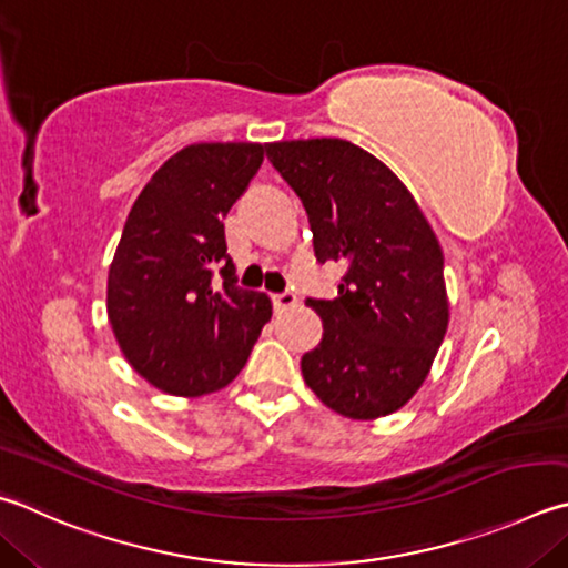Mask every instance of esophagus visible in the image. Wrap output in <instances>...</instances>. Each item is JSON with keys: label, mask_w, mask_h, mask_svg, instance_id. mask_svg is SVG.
<instances>
[{"label": "esophagus", "mask_w": 568, "mask_h": 568, "mask_svg": "<svg viewBox=\"0 0 568 568\" xmlns=\"http://www.w3.org/2000/svg\"><path fill=\"white\" fill-rule=\"evenodd\" d=\"M297 305V297L295 293H275L273 295V307L275 311H287V307H295Z\"/></svg>", "instance_id": "esophagus-1"}]
</instances>
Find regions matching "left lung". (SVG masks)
<instances>
[{
    "label": "left lung",
    "instance_id": "1",
    "mask_svg": "<svg viewBox=\"0 0 568 568\" xmlns=\"http://www.w3.org/2000/svg\"><path fill=\"white\" fill-rule=\"evenodd\" d=\"M301 195L320 263L345 265L333 301L307 297L323 339L301 359L305 385L349 419L407 405L449 323L445 255L407 185L343 139L265 143Z\"/></svg>",
    "mask_w": 568,
    "mask_h": 568
}]
</instances>
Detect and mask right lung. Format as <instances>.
Listing matches in <instances>:
<instances>
[{"label":"right lung","instance_id":"add662e5","mask_svg":"<svg viewBox=\"0 0 568 568\" xmlns=\"http://www.w3.org/2000/svg\"><path fill=\"white\" fill-rule=\"evenodd\" d=\"M263 143H191L143 185L113 253L106 313L123 357L169 395L233 383L273 315L239 287L223 219L263 163ZM223 264V284L212 267Z\"/></svg>","mask_w":568,"mask_h":568}]
</instances>
